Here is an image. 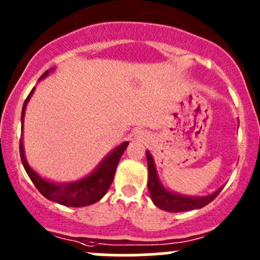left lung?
I'll use <instances>...</instances> for the list:
<instances>
[{"label":"left lung","mask_w":260,"mask_h":260,"mask_svg":"<svg viewBox=\"0 0 260 260\" xmlns=\"http://www.w3.org/2000/svg\"><path fill=\"white\" fill-rule=\"evenodd\" d=\"M147 165H148V183H147V186H148L149 195H151L154 205L165 211L181 212L204 208L208 204H210L222 190V188H219L212 195L204 196V198H190V196H181L177 193H172L159 183L153 158L149 154V152H147Z\"/></svg>","instance_id":"1"}]
</instances>
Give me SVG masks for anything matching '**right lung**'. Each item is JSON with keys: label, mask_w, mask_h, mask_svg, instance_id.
<instances>
[{"label": "right lung", "mask_w": 260, "mask_h": 260, "mask_svg": "<svg viewBox=\"0 0 260 260\" xmlns=\"http://www.w3.org/2000/svg\"><path fill=\"white\" fill-rule=\"evenodd\" d=\"M49 74L48 72L44 73L41 78L46 77ZM40 78V79H41ZM34 89L30 91L27 98L25 99V103L22 106V112H21V122L23 124V115H25L26 104H27L28 99H30L31 94L34 93ZM128 142H124L123 145L118 146L117 148L104 159L101 164V166L95 170L91 175H89L85 179L77 181V182L65 183V185H56V183L49 182L41 179L32 169L27 165L25 158V153H23L22 141H20V157L21 162L23 165L26 174L28 175L31 181L34 182L35 187L38 188L39 192L43 196H45L49 200L55 201L57 204H61L65 206H72V208H83V206L91 205V204L96 203L101 200L108 188L111 187L112 181L114 179L115 169L119 162L120 157H122L123 152L127 148Z\"/></svg>", "instance_id": "1"}]
</instances>
